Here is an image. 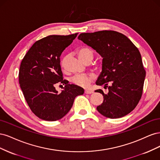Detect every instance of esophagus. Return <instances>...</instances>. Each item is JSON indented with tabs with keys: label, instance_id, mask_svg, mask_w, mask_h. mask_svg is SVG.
I'll list each match as a JSON object with an SVG mask.
<instances>
[{
	"label": "esophagus",
	"instance_id": "esophagus-1",
	"mask_svg": "<svg viewBox=\"0 0 160 160\" xmlns=\"http://www.w3.org/2000/svg\"><path fill=\"white\" fill-rule=\"evenodd\" d=\"M93 93V91L91 90H85V93H86V94H91Z\"/></svg>",
	"mask_w": 160,
	"mask_h": 160
}]
</instances>
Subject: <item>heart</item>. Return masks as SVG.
<instances>
[{"label": "heart", "instance_id": "1", "mask_svg": "<svg viewBox=\"0 0 160 160\" xmlns=\"http://www.w3.org/2000/svg\"><path fill=\"white\" fill-rule=\"evenodd\" d=\"M78 55L81 60H84L88 58H91L93 59V52L89 48L86 47H83L79 50ZM94 79L95 77L93 74H77L72 77L71 81L76 85L83 87V88H88Z\"/></svg>", "mask_w": 160, "mask_h": 160}]
</instances>
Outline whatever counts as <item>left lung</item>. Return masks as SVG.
I'll use <instances>...</instances> for the list:
<instances>
[{
    "label": "left lung",
    "instance_id": "left-lung-1",
    "mask_svg": "<svg viewBox=\"0 0 160 160\" xmlns=\"http://www.w3.org/2000/svg\"><path fill=\"white\" fill-rule=\"evenodd\" d=\"M78 39L103 57L102 71L95 83L108 88V92L95 91L103 96V102L97 109L111 119L129 113L142 98L146 77L138 48L126 36L113 31L81 33Z\"/></svg>",
    "mask_w": 160,
    "mask_h": 160
}]
</instances>
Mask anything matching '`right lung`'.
Masks as SVG:
<instances>
[{
	"label": "right lung",
	"mask_w": 160,
	"mask_h": 160,
	"mask_svg": "<svg viewBox=\"0 0 160 160\" xmlns=\"http://www.w3.org/2000/svg\"><path fill=\"white\" fill-rule=\"evenodd\" d=\"M77 34L49 35L34 43L19 69V84L30 109L42 120L54 122L69 112L77 95L84 89L62 80L60 57ZM61 82L65 87L58 93L54 86Z\"/></svg>",
	"instance_id": "right-lung-1"
}]
</instances>
